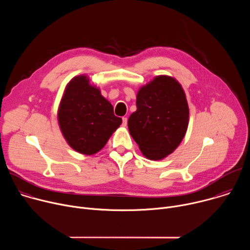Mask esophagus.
I'll return each instance as SVG.
<instances>
[{
  "label": "esophagus",
  "mask_w": 250,
  "mask_h": 250,
  "mask_svg": "<svg viewBox=\"0 0 250 250\" xmlns=\"http://www.w3.org/2000/svg\"><path fill=\"white\" fill-rule=\"evenodd\" d=\"M126 125H127V118L124 117L123 118V126H126Z\"/></svg>",
  "instance_id": "1"
}]
</instances>
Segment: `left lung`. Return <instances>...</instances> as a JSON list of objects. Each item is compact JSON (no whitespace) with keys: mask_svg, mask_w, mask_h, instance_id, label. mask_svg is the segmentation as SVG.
<instances>
[{"mask_svg":"<svg viewBox=\"0 0 250 250\" xmlns=\"http://www.w3.org/2000/svg\"><path fill=\"white\" fill-rule=\"evenodd\" d=\"M136 108L127 125L141 153L150 160L167 157L179 146L189 125L181 84L171 76H156L138 90Z\"/></svg>","mask_w":250,"mask_h":250,"instance_id":"8db88e82","label":"left lung"}]
</instances>
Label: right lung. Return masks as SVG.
<instances>
[{
	"label": "right lung",
	"mask_w": 250,
	"mask_h": 250,
	"mask_svg": "<svg viewBox=\"0 0 250 250\" xmlns=\"http://www.w3.org/2000/svg\"><path fill=\"white\" fill-rule=\"evenodd\" d=\"M57 120L69 146L84 155L99 152L123 122L85 74L73 77L66 85Z\"/></svg>",
	"instance_id": "right-lung-1"
}]
</instances>
